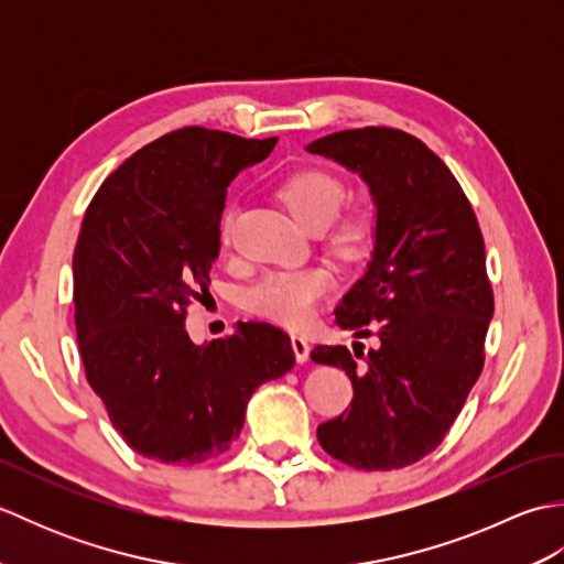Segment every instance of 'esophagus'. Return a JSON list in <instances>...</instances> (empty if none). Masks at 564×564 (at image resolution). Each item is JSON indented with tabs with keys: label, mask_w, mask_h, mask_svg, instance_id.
Instances as JSON below:
<instances>
[{
	"label": "esophagus",
	"mask_w": 564,
	"mask_h": 564,
	"mask_svg": "<svg viewBox=\"0 0 564 564\" xmlns=\"http://www.w3.org/2000/svg\"><path fill=\"white\" fill-rule=\"evenodd\" d=\"M291 344H293V351H295V361L297 364H305L307 358H310V344H307V339L301 337V334H293Z\"/></svg>",
	"instance_id": "1"
}]
</instances>
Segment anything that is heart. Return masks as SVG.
Instances as JSON below:
<instances>
[{
  "label": "heart",
  "mask_w": 564,
  "mask_h": 564,
  "mask_svg": "<svg viewBox=\"0 0 564 564\" xmlns=\"http://www.w3.org/2000/svg\"><path fill=\"white\" fill-rule=\"evenodd\" d=\"M279 196L303 225L319 230L337 218L346 200V186L337 174L322 166H303L283 178ZM370 235V218L366 213H349L334 227L332 239L344 254H354ZM232 239V213L220 220V242L227 247ZM334 285V275L325 267L271 271L247 293V307L267 319L285 327H303L313 319L317 307Z\"/></svg>",
  "instance_id": "heart-1"
}]
</instances>
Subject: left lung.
I'll list each match as a JSON object with an SVG mask.
<instances>
[{
  "label": "left lung",
  "instance_id": "left-lung-1",
  "mask_svg": "<svg viewBox=\"0 0 564 564\" xmlns=\"http://www.w3.org/2000/svg\"><path fill=\"white\" fill-rule=\"evenodd\" d=\"M307 152L361 174L376 203L373 257L334 315L380 346L364 368V351L346 346L310 354L354 386L349 410L319 424L317 438L358 470H398L438 446L482 373L495 313L485 239L448 166L404 130H341Z\"/></svg>",
  "mask_w": 564,
  "mask_h": 564
}]
</instances>
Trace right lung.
Returning a JSON list of instances; mask_svg holds the SVG:
<instances>
[{"label":"right lung","instance_id":"obj_1","mask_svg":"<svg viewBox=\"0 0 564 564\" xmlns=\"http://www.w3.org/2000/svg\"><path fill=\"white\" fill-rule=\"evenodd\" d=\"M275 140L178 128L118 166L84 213L72 259L84 373L113 429L145 458H218L254 390L295 364L289 334L267 322H239L203 346L184 327L220 254L227 186Z\"/></svg>","mask_w":564,"mask_h":564}]
</instances>
